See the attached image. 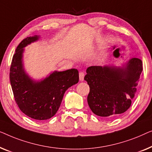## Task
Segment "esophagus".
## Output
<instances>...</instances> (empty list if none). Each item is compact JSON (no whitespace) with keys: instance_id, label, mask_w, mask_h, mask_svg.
I'll return each instance as SVG.
<instances>
[{"instance_id":"obj_1","label":"esophagus","mask_w":152,"mask_h":152,"mask_svg":"<svg viewBox=\"0 0 152 152\" xmlns=\"http://www.w3.org/2000/svg\"><path fill=\"white\" fill-rule=\"evenodd\" d=\"M84 77H85V74L83 72H80L79 73V79H80V81L84 80Z\"/></svg>"}]
</instances>
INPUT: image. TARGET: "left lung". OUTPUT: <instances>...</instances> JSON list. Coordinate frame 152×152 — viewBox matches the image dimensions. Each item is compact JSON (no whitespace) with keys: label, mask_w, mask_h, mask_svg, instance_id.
I'll use <instances>...</instances> for the list:
<instances>
[{"label":"left lung","mask_w":152,"mask_h":152,"mask_svg":"<svg viewBox=\"0 0 152 152\" xmlns=\"http://www.w3.org/2000/svg\"><path fill=\"white\" fill-rule=\"evenodd\" d=\"M142 71V63L132 58L121 67L91 66L85 80L89 85L87 102L94 114L112 118L125 112L131 106Z\"/></svg>","instance_id":"8db88e82"}]
</instances>
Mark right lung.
I'll use <instances>...</instances> for the list:
<instances>
[{
	"mask_svg": "<svg viewBox=\"0 0 152 152\" xmlns=\"http://www.w3.org/2000/svg\"><path fill=\"white\" fill-rule=\"evenodd\" d=\"M35 35L23 39L17 47L10 67V78L16 102L20 110L30 118L43 121L52 118L61 106L64 94L78 83V71L71 69L54 71L44 79L34 80L25 71V48L39 39Z\"/></svg>",
	"mask_w": 152,
	"mask_h": 152,
	"instance_id": "add662e5",
	"label": "right lung"
}]
</instances>
